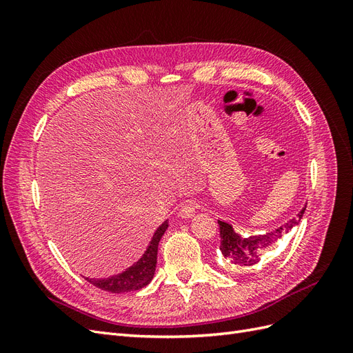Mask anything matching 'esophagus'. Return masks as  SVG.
<instances>
[{
  "instance_id": "obj_1",
  "label": "esophagus",
  "mask_w": 353,
  "mask_h": 353,
  "mask_svg": "<svg viewBox=\"0 0 353 353\" xmlns=\"http://www.w3.org/2000/svg\"><path fill=\"white\" fill-rule=\"evenodd\" d=\"M196 208H197V205H196L194 201H191V200L185 201L184 205L181 206V210H179V216H181V218H185V219L193 218V216L196 215Z\"/></svg>"
}]
</instances>
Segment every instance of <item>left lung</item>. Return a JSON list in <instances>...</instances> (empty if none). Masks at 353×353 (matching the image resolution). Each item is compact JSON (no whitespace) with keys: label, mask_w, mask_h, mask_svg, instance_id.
<instances>
[{"label":"left lung","mask_w":353,"mask_h":353,"mask_svg":"<svg viewBox=\"0 0 353 353\" xmlns=\"http://www.w3.org/2000/svg\"><path fill=\"white\" fill-rule=\"evenodd\" d=\"M306 206L297 213L294 218L287 221L283 227L275 228L272 231L263 234H254V236L244 237L236 232L228 222L218 221L219 234H221V245L219 250L222 253L225 268L230 271H241L250 268L254 263L261 261V254L276 244L284 234H287L293 227L301 222Z\"/></svg>","instance_id":"obj_1"}]
</instances>
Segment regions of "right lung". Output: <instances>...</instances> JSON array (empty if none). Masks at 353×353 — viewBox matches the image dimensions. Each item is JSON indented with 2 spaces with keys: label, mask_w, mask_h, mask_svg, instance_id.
<instances>
[{
  "label": "right lung",
  "mask_w": 353,
  "mask_h": 353,
  "mask_svg": "<svg viewBox=\"0 0 353 353\" xmlns=\"http://www.w3.org/2000/svg\"><path fill=\"white\" fill-rule=\"evenodd\" d=\"M166 228H168V221H165L162 225L156 230L152 241L148 243L144 254L138 259V262H135L123 272L109 276V279H85V280L90 281L92 285L101 288V290L110 292V293L135 292L145 287L154 276L159 241L162 239Z\"/></svg>",
  "instance_id": "obj_1"
}]
</instances>
